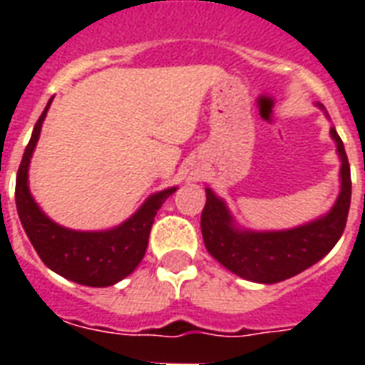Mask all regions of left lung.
Instances as JSON below:
<instances>
[{
	"label": "left lung",
	"mask_w": 365,
	"mask_h": 365,
	"mask_svg": "<svg viewBox=\"0 0 365 365\" xmlns=\"http://www.w3.org/2000/svg\"><path fill=\"white\" fill-rule=\"evenodd\" d=\"M328 115L322 104H317ZM329 136L341 159L339 195L326 214L312 222L280 231H254L237 223L227 202L206 187L200 231L208 254L237 277L257 284H277L299 274L322 259L345 231L351 208V166L335 126Z\"/></svg>",
	"instance_id": "1"
}]
</instances>
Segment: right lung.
Instances as JSON below:
<instances>
[{
  "label": "right lung",
  "instance_id": "add662e5",
  "mask_svg": "<svg viewBox=\"0 0 365 365\" xmlns=\"http://www.w3.org/2000/svg\"><path fill=\"white\" fill-rule=\"evenodd\" d=\"M53 98L37 119L16 174L14 200L22 227L45 265L71 282L93 288L113 286L130 274L145 255L157 210L178 187L149 195L128 220L102 231H77L53 222L31 197L28 170Z\"/></svg>",
  "mask_w": 365,
  "mask_h": 365
}]
</instances>
